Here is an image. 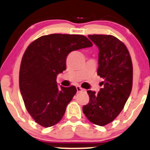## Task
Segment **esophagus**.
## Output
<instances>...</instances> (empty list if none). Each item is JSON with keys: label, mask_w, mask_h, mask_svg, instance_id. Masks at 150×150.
Masks as SVG:
<instances>
[{"label": "esophagus", "mask_w": 150, "mask_h": 150, "mask_svg": "<svg viewBox=\"0 0 150 150\" xmlns=\"http://www.w3.org/2000/svg\"><path fill=\"white\" fill-rule=\"evenodd\" d=\"M76 88H77V91H78V92H81V91H83V90H84L83 88H81V87L80 86H77Z\"/></svg>", "instance_id": "obj_1"}]
</instances>
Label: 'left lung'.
<instances>
[{
  "label": "left lung",
  "instance_id": "obj_1",
  "mask_svg": "<svg viewBox=\"0 0 150 150\" xmlns=\"http://www.w3.org/2000/svg\"><path fill=\"white\" fill-rule=\"evenodd\" d=\"M98 47L97 75L103 88L87 91L89 103L83 112L91 122L104 126L114 121L124 108L133 86V64L125 45L112 35H88Z\"/></svg>",
  "mask_w": 150,
  "mask_h": 150
}]
</instances>
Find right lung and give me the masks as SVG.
Segmentation results:
<instances>
[{
  "mask_svg": "<svg viewBox=\"0 0 150 150\" xmlns=\"http://www.w3.org/2000/svg\"><path fill=\"white\" fill-rule=\"evenodd\" d=\"M92 45L83 35L62 33L40 36L29 45L22 58L19 84L26 109L36 123L48 127L62 120L77 89L59 87L56 77L66 69L70 52Z\"/></svg>",
  "mask_w": 150,
  "mask_h": 150,
  "instance_id": "right-lung-1",
  "label": "right lung"
}]
</instances>
